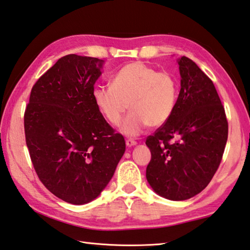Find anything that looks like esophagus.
<instances>
[{
	"label": "esophagus",
	"mask_w": 250,
	"mask_h": 250,
	"mask_svg": "<svg viewBox=\"0 0 250 250\" xmlns=\"http://www.w3.org/2000/svg\"><path fill=\"white\" fill-rule=\"evenodd\" d=\"M137 144V142H135L134 140H131V139H128V140H125V145L128 147H132V146H134V145Z\"/></svg>",
	"instance_id": "34e87169"
}]
</instances>
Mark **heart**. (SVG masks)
Returning <instances> with one entry per match:
<instances>
[{"label":"heart","instance_id":"obj_1","mask_svg":"<svg viewBox=\"0 0 250 250\" xmlns=\"http://www.w3.org/2000/svg\"><path fill=\"white\" fill-rule=\"evenodd\" d=\"M178 84L168 72H158L142 62H131L113 75L111 86L93 89L95 106L111 125H119L122 117L131 112L121 126L130 137L140 134L148 125L157 128L174 112Z\"/></svg>","mask_w":250,"mask_h":250}]
</instances>
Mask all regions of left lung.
<instances>
[{
    "mask_svg": "<svg viewBox=\"0 0 250 250\" xmlns=\"http://www.w3.org/2000/svg\"><path fill=\"white\" fill-rule=\"evenodd\" d=\"M180 92L171 117L146 139L149 186L161 197L187 200L207 187L219 168L229 124L213 82L187 57L178 59Z\"/></svg>",
    "mask_w": 250,
    "mask_h": 250,
    "instance_id": "8db88e82",
    "label": "left lung"
}]
</instances>
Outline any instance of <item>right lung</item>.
I'll return each mask as SVG.
<instances>
[{
  "instance_id": "obj_1",
  "label": "right lung",
  "mask_w": 250,
  "mask_h": 250,
  "mask_svg": "<svg viewBox=\"0 0 250 250\" xmlns=\"http://www.w3.org/2000/svg\"><path fill=\"white\" fill-rule=\"evenodd\" d=\"M104 60L67 54L31 88L24 126L34 168L50 192L72 204L96 199L125 151L93 99Z\"/></svg>"
}]
</instances>
